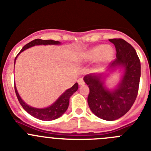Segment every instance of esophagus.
<instances>
[{"label": "esophagus", "mask_w": 151, "mask_h": 151, "mask_svg": "<svg viewBox=\"0 0 151 151\" xmlns=\"http://www.w3.org/2000/svg\"><path fill=\"white\" fill-rule=\"evenodd\" d=\"M78 83L79 85H82L85 84V82H84V80L82 79V78H79V79L78 80Z\"/></svg>", "instance_id": "obj_1"}]
</instances>
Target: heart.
<instances>
[{"mask_svg":"<svg viewBox=\"0 0 151 151\" xmlns=\"http://www.w3.org/2000/svg\"><path fill=\"white\" fill-rule=\"evenodd\" d=\"M113 55L114 50L111 46L98 45L86 52L84 55V60L85 61H92L98 58L101 63H106L111 60Z\"/></svg>","mask_w":151,"mask_h":151,"instance_id":"1","label":"heart"}]
</instances>
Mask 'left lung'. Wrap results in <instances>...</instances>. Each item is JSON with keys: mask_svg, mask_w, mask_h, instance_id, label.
Masks as SVG:
<instances>
[{"mask_svg": "<svg viewBox=\"0 0 151 151\" xmlns=\"http://www.w3.org/2000/svg\"><path fill=\"white\" fill-rule=\"evenodd\" d=\"M115 45L116 58L110 68L123 66L125 73L118 88L110 91L104 87L101 76L86 75L84 81L88 85V104L91 110L99 118L113 121L120 118L134 104L138 95L141 77V62L135 50L122 38L109 39Z\"/></svg>", "mask_w": 151, "mask_h": 151, "instance_id": "1", "label": "left lung"}]
</instances>
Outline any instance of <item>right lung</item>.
<instances>
[{
	"instance_id": "1",
	"label": "right lung",
	"mask_w": 151,
	"mask_h": 151,
	"mask_svg": "<svg viewBox=\"0 0 151 151\" xmlns=\"http://www.w3.org/2000/svg\"><path fill=\"white\" fill-rule=\"evenodd\" d=\"M58 44H60V42L57 41H54V40H41L38 38V39L33 40L31 42L28 43L27 45H25L22 47V50L19 51V53L22 52L23 50H26V49L29 48L30 47L35 46V45H58ZM17 57L15 58V61L16 59H17ZM78 83H76L73 87L70 88L68 89V90H66V91L64 92L63 94L57 99V101L54 103V104H52L51 106H48V107L44 108V109H37V108L29 106V105L26 104V103L21 99V97L19 95L16 87H14V88H15L16 94H17L19 102L21 104V106H22V108L28 113H29L31 116H32L38 119H41V120L50 121L59 118L60 116H61L66 111L68 106H69V98L74 94L75 92L78 90Z\"/></svg>"
}]
</instances>
